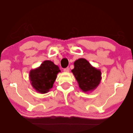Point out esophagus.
Returning <instances> with one entry per match:
<instances>
[{
    "label": "esophagus",
    "mask_w": 133,
    "mask_h": 133,
    "mask_svg": "<svg viewBox=\"0 0 133 133\" xmlns=\"http://www.w3.org/2000/svg\"><path fill=\"white\" fill-rule=\"evenodd\" d=\"M64 71L66 72H69V68H64Z\"/></svg>",
    "instance_id": "obj_1"
}]
</instances>
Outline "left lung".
<instances>
[{
    "label": "left lung",
    "instance_id": "1",
    "mask_svg": "<svg viewBox=\"0 0 133 133\" xmlns=\"http://www.w3.org/2000/svg\"><path fill=\"white\" fill-rule=\"evenodd\" d=\"M72 72L75 76L79 88L84 92L95 89L101 79L99 70L93 68L88 61L82 58L76 61Z\"/></svg>",
    "mask_w": 133,
    "mask_h": 133
}]
</instances>
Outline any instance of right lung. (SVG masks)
<instances>
[{"label": "right lung", "mask_w": 133, "mask_h": 133, "mask_svg": "<svg viewBox=\"0 0 133 133\" xmlns=\"http://www.w3.org/2000/svg\"><path fill=\"white\" fill-rule=\"evenodd\" d=\"M60 72L59 68L51 61H45L41 66L30 72L31 84L36 91L45 93L52 88L57 73Z\"/></svg>", "instance_id": "right-lung-1"}]
</instances>
